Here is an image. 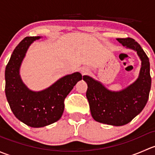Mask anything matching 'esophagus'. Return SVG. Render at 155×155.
<instances>
[{
    "label": "esophagus",
    "mask_w": 155,
    "mask_h": 155,
    "mask_svg": "<svg viewBox=\"0 0 155 155\" xmlns=\"http://www.w3.org/2000/svg\"><path fill=\"white\" fill-rule=\"evenodd\" d=\"M89 73V70H82V73L83 75H86V74H88Z\"/></svg>",
    "instance_id": "1"
}]
</instances>
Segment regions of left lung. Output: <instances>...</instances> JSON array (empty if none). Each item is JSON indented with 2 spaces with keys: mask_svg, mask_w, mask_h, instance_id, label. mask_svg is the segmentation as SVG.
I'll list each match as a JSON object with an SVG mask.
<instances>
[{
  "mask_svg": "<svg viewBox=\"0 0 155 155\" xmlns=\"http://www.w3.org/2000/svg\"><path fill=\"white\" fill-rule=\"evenodd\" d=\"M116 40L123 46L137 51L141 59L138 79L119 92L107 90L87 76H84L83 79L87 84L86 97L94 119L103 124L122 126L130 122L144 109L149 97L151 78L149 59L140 45L130 37Z\"/></svg>",
  "mask_w": 155,
  "mask_h": 155,
  "instance_id": "left-lung-1",
  "label": "left lung"
}]
</instances>
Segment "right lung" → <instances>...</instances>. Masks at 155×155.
<instances>
[{
  "label": "right lung",
  "mask_w": 155,
  "mask_h": 155,
  "mask_svg": "<svg viewBox=\"0 0 155 155\" xmlns=\"http://www.w3.org/2000/svg\"><path fill=\"white\" fill-rule=\"evenodd\" d=\"M40 37H27L15 47L5 70V94L15 116L32 127H41L58 121L64 109V100L82 79L80 73L61 78L42 91L28 90L19 76V68L28 48Z\"/></svg>",
  "instance_id": "1"
}]
</instances>
